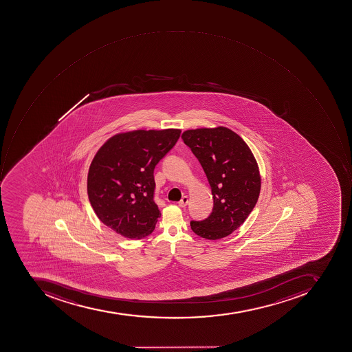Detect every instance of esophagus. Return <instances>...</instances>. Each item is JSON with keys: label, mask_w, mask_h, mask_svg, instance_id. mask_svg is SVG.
Wrapping results in <instances>:
<instances>
[{"label": "esophagus", "mask_w": 352, "mask_h": 352, "mask_svg": "<svg viewBox=\"0 0 352 352\" xmlns=\"http://www.w3.org/2000/svg\"><path fill=\"white\" fill-rule=\"evenodd\" d=\"M187 204H188V197L187 196L182 197V199L179 201V206H181V208H185Z\"/></svg>", "instance_id": "34e87169"}]
</instances>
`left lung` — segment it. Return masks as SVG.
I'll return each mask as SVG.
<instances>
[{
    "label": "left lung",
    "instance_id": "obj_1",
    "mask_svg": "<svg viewBox=\"0 0 352 352\" xmlns=\"http://www.w3.org/2000/svg\"><path fill=\"white\" fill-rule=\"evenodd\" d=\"M185 144L198 158L213 195V210L204 221H190L199 236L219 240L244 223L259 198L261 179L252 151L227 127L189 129Z\"/></svg>",
    "mask_w": 352,
    "mask_h": 352
}]
</instances>
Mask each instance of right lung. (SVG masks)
Segmentation results:
<instances>
[{"instance_id":"right-lung-1","label":"right lung","mask_w":352,"mask_h":352,"mask_svg":"<svg viewBox=\"0 0 352 352\" xmlns=\"http://www.w3.org/2000/svg\"><path fill=\"white\" fill-rule=\"evenodd\" d=\"M179 135L173 129L118 133L98 150L87 175V195L104 225L136 240L153 232L160 217L154 169Z\"/></svg>"}]
</instances>
